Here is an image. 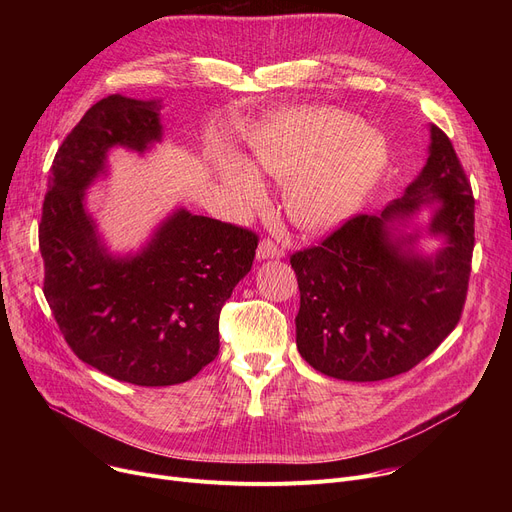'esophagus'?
Segmentation results:
<instances>
[{"mask_svg":"<svg viewBox=\"0 0 512 512\" xmlns=\"http://www.w3.org/2000/svg\"><path fill=\"white\" fill-rule=\"evenodd\" d=\"M270 257H284V249L272 238H263L257 247V259H270Z\"/></svg>","mask_w":512,"mask_h":512,"instance_id":"obj_1","label":"esophagus"}]
</instances>
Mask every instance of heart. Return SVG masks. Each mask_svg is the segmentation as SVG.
Listing matches in <instances>:
<instances>
[{
  "label": "heart",
  "instance_id": "1",
  "mask_svg": "<svg viewBox=\"0 0 512 512\" xmlns=\"http://www.w3.org/2000/svg\"><path fill=\"white\" fill-rule=\"evenodd\" d=\"M253 157L267 174L288 182L286 209L292 222L317 232L353 215L384 172L388 145L344 112H294L255 141ZM222 178L240 205L249 207L263 195L257 172L245 161H226Z\"/></svg>",
  "mask_w": 512,
  "mask_h": 512
}]
</instances>
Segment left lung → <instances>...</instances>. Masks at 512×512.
<instances>
[{
  "label": "left lung",
  "mask_w": 512,
  "mask_h": 512,
  "mask_svg": "<svg viewBox=\"0 0 512 512\" xmlns=\"http://www.w3.org/2000/svg\"><path fill=\"white\" fill-rule=\"evenodd\" d=\"M438 202L430 231L447 247L413 256V237L389 224ZM475 247V199L450 139L432 126L427 164L382 213H357L319 245L290 255L301 290L297 346L317 371L346 382H380L432 355L467 301Z\"/></svg>",
  "instance_id": "left-lung-1"
}]
</instances>
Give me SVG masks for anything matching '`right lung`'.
Returning a JSON list of instances; mask_svg holds the SVG:
<instances>
[{"instance_id":"1","label":"right lung","mask_w":512,"mask_h":512,"mask_svg":"<svg viewBox=\"0 0 512 512\" xmlns=\"http://www.w3.org/2000/svg\"><path fill=\"white\" fill-rule=\"evenodd\" d=\"M159 103L107 95L70 130L51 164L39 224L43 294L72 353L114 380L174 386L220 351V311L251 270L259 236L176 211L137 257L103 251L85 188L107 149L159 141Z\"/></svg>"}]
</instances>
